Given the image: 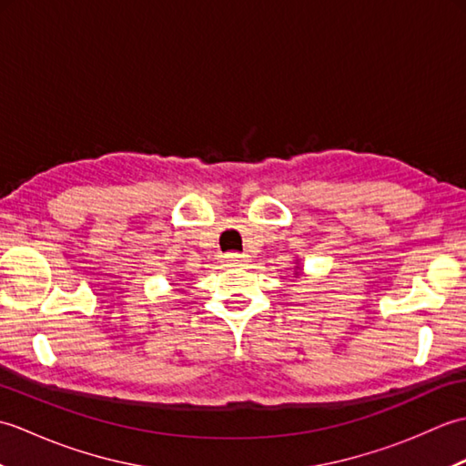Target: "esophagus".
<instances>
[{
  "label": "esophagus",
  "mask_w": 466,
  "mask_h": 466,
  "mask_svg": "<svg viewBox=\"0 0 466 466\" xmlns=\"http://www.w3.org/2000/svg\"><path fill=\"white\" fill-rule=\"evenodd\" d=\"M246 262H248V258H246L244 254H228V256H224V266H244Z\"/></svg>",
  "instance_id": "1"
}]
</instances>
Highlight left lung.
Wrapping results in <instances>:
<instances>
[{"label": "left lung", "instance_id": "obj_1", "mask_svg": "<svg viewBox=\"0 0 466 466\" xmlns=\"http://www.w3.org/2000/svg\"><path fill=\"white\" fill-rule=\"evenodd\" d=\"M299 274H302V270H300V260H296V268H294V276H299Z\"/></svg>", "mask_w": 466, "mask_h": 466}]
</instances>
